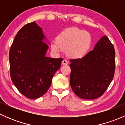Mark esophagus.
Masks as SVG:
<instances>
[{
	"mask_svg": "<svg viewBox=\"0 0 125 125\" xmlns=\"http://www.w3.org/2000/svg\"><path fill=\"white\" fill-rule=\"evenodd\" d=\"M68 63H69L68 62L66 59H63L62 61V64L63 65H68Z\"/></svg>",
	"mask_w": 125,
	"mask_h": 125,
	"instance_id": "esophagus-1",
	"label": "esophagus"
}]
</instances>
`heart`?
<instances>
[{
  "label": "heart",
  "instance_id": "b5f03b06",
  "mask_svg": "<svg viewBox=\"0 0 125 125\" xmlns=\"http://www.w3.org/2000/svg\"><path fill=\"white\" fill-rule=\"evenodd\" d=\"M92 36L89 32L77 28L65 29L57 37L56 42L51 43V49L66 51L71 57L82 58L88 52L92 45Z\"/></svg>",
  "mask_w": 125,
  "mask_h": 125
}]
</instances>
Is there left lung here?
I'll use <instances>...</instances> for the list:
<instances>
[{"label": "left lung", "mask_w": 125, "mask_h": 125, "mask_svg": "<svg viewBox=\"0 0 125 125\" xmlns=\"http://www.w3.org/2000/svg\"><path fill=\"white\" fill-rule=\"evenodd\" d=\"M115 53L114 46L104 36L82 58L70 59V85L78 97L92 100L104 94L114 77Z\"/></svg>", "instance_id": "1"}]
</instances>
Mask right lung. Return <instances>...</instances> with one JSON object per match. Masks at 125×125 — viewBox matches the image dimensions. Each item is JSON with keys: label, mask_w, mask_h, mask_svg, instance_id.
<instances>
[{"label": "right lung", "mask_w": 125, "mask_h": 125, "mask_svg": "<svg viewBox=\"0 0 125 125\" xmlns=\"http://www.w3.org/2000/svg\"><path fill=\"white\" fill-rule=\"evenodd\" d=\"M44 39L41 28L34 22L27 23L18 31L10 50L11 80L21 94L31 99L47 92L63 60L45 56L48 46Z\"/></svg>", "instance_id": "right-lung-1"}]
</instances>
